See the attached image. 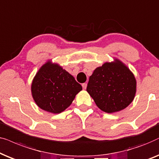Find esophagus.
<instances>
[{
	"mask_svg": "<svg viewBox=\"0 0 159 159\" xmlns=\"http://www.w3.org/2000/svg\"><path fill=\"white\" fill-rule=\"evenodd\" d=\"M86 86H87V84H86V83H84V84H82V87H83L84 89H86Z\"/></svg>",
	"mask_w": 159,
	"mask_h": 159,
	"instance_id": "esophagus-1",
	"label": "esophagus"
}]
</instances>
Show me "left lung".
Segmentation results:
<instances>
[{
    "mask_svg": "<svg viewBox=\"0 0 159 159\" xmlns=\"http://www.w3.org/2000/svg\"><path fill=\"white\" fill-rule=\"evenodd\" d=\"M134 74L122 62H105L89 77L86 91L101 111L112 113L130 105L136 94Z\"/></svg>",
    "mask_w": 159,
    "mask_h": 159,
    "instance_id": "obj_1",
    "label": "left lung"
}]
</instances>
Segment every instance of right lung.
<instances>
[{
	"label": "right lung",
	"instance_id": "obj_1",
	"mask_svg": "<svg viewBox=\"0 0 159 159\" xmlns=\"http://www.w3.org/2000/svg\"><path fill=\"white\" fill-rule=\"evenodd\" d=\"M82 86L73 75L57 64L48 61L34 77L32 96L40 108L52 113H60L67 108Z\"/></svg>",
	"mask_w": 159,
	"mask_h": 159
}]
</instances>
